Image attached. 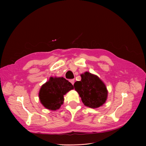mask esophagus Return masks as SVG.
<instances>
[{"mask_svg": "<svg viewBox=\"0 0 146 146\" xmlns=\"http://www.w3.org/2000/svg\"><path fill=\"white\" fill-rule=\"evenodd\" d=\"M69 81L72 83V84L73 85L74 84V79H71V80H69Z\"/></svg>", "mask_w": 146, "mask_h": 146, "instance_id": "obj_1", "label": "esophagus"}]
</instances>
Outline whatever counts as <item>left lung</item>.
<instances>
[{
	"label": "left lung",
	"instance_id": "8db88e82",
	"mask_svg": "<svg viewBox=\"0 0 146 146\" xmlns=\"http://www.w3.org/2000/svg\"><path fill=\"white\" fill-rule=\"evenodd\" d=\"M81 76V80L76 81L74 87L84 105L94 109L103 105L108 97L105 84L98 76L87 72Z\"/></svg>",
	"mask_w": 146,
	"mask_h": 146
}]
</instances>
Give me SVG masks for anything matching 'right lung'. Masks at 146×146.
Wrapping results in <instances>:
<instances>
[{
    "label": "right lung",
    "instance_id": "1",
    "mask_svg": "<svg viewBox=\"0 0 146 146\" xmlns=\"http://www.w3.org/2000/svg\"><path fill=\"white\" fill-rule=\"evenodd\" d=\"M73 88V86L64 77H51L40 90V102L46 108L55 110L63 104L64 95Z\"/></svg>",
    "mask_w": 146,
    "mask_h": 146
}]
</instances>
